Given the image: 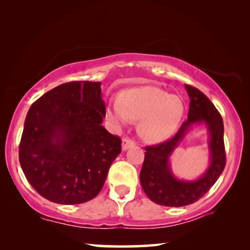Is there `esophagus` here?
Returning <instances> with one entry per match:
<instances>
[{
    "mask_svg": "<svg viewBox=\"0 0 250 250\" xmlns=\"http://www.w3.org/2000/svg\"><path fill=\"white\" fill-rule=\"evenodd\" d=\"M135 146V142L134 141H132L131 139H127V138H125V139H123V141H122V149L124 150H127V149H129V148H132V146Z\"/></svg>",
    "mask_w": 250,
    "mask_h": 250,
    "instance_id": "esophagus-1",
    "label": "esophagus"
}]
</instances>
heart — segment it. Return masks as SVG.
<instances>
[{"label":"heart","mask_w":250,"mask_h":250,"mask_svg":"<svg viewBox=\"0 0 250 250\" xmlns=\"http://www.w3.org/2000/svg\"><path fill=\"white\" fill-rule=\"evenodd\" d=\"M184 104L177 95L157 86L133 87L122 93L105 109V118L115 128L131 121H141L140 132L149 142H160L176 131Z\"/></svg>","instance_id":"obj_1"}]
</instances>
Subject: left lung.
<instances>
[{
  "label": "left lung",
  "instance_id": "left-lung-1",
  "mask_svg": "<svg viewBox=\"0 0 250 250\" xmlns=\"http://www.w3.org/2000/svg\"><path fill=\"white\" fill-rule=\"evenodd\" d=\"M186 90L190 98L188 121L168 141L146 146L140 173L143 191L150 200L162 206L182 207L199 200L214 186L225 167L224 126L220 112L198 88L186 85ZM199 124H205L208 128L210 166L197 180H180L170 169L169 158L193 126Z\"/></svg>",
  "mask_w": 250,
  "mask_h": 250
}]
</instances>
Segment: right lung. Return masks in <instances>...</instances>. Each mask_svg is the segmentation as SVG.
<instances>
[{"label": "right lung", "instance_id": "obj_1", "mask_svg": "<svg viewBox=\"0 0 250 250\" xmlns=\"http://www.w3.org/2000/svg\"><path fill=\"white\" fill-rule=\"evenodd\" d=\"M100 82H69L43 94L27 112L19 162L26 179L45 199L83 204L100 192L122 140L102 122Z\"/></svg>", "mask_w": 250, "mask_h": 250}]
</instances>
